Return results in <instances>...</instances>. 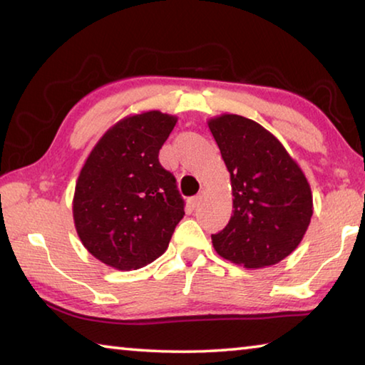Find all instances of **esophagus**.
Segmentation results:
<instances>
[{
  "label": "esophagus",
  "instance_id": "34e87169",
  "mask_svg": "<svg viewBox=\"0 0 365 365\" xmlns=\"http://www.w3.org/2000/svg\"><path fill=\"white\" fill-rule=\"evenodd\" d=\"M200 202H201V196H193L188 200V205L191 209H196L197 206H200Z\"/></svg>",
  "mask_w": 365,
  "mask_h": 365
}]
</instances>
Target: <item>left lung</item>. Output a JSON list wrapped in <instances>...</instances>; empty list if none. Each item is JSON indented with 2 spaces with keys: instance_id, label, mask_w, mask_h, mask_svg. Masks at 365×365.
I'll return each instance as SVG.
<instances>
[{
  "instance_id": "8db88e82",
  "label": "left lung",
  "mask_w": 365,
  "mask_h": 365,
  "mask_svg": "<svg viewBox=\"0 0 365 365\" xmlns=\"http://www.w3.org/2000/svg\"><path fill=\"white\" fill-rule=\"evenodd\" d=\"M207 125L230 172L233 195L230 220L211 235L214 250L248 269L280 262L298 248L312 217L306 175L257 122L222 114Z\"/></svg>"
}]
</instances>
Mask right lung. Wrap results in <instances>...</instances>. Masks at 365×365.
Instances as JSON below:
<instances>
[{"label":"right lung","instance_id":"1","mask_svg":"<svg viewBox=\"0 0 365 365\" xmlns=\"http://www.w3.org/2000/svg\"><path fill=\"white\" fill-rule=\"evenodd\" d=\"M177 117L148 110L125 117L98 141L80 170L73 222L88 252L117 270L140 269L168 250L183 197L159 150Z\"/></svg>","mask_w":365,"mask_h":365}]
</instances>
